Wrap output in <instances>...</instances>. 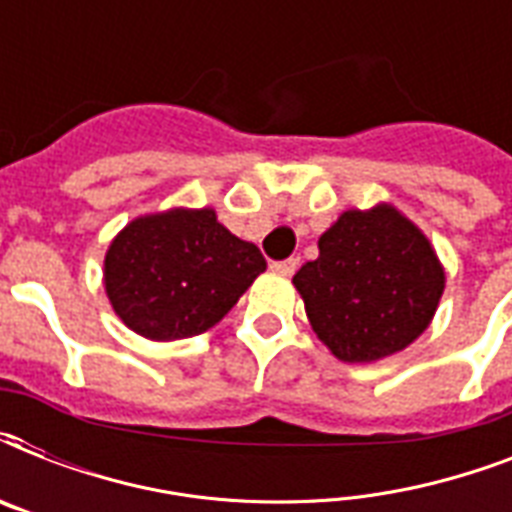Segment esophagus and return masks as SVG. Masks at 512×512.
Returning a JSON list of instances; mask_svg holds the SVG:
<instances>
[{
    "mask_svg": "<svg viewBox=\"0 0 512 512\" xmlns=\"http://www.w3.org/2000/svg\"><path fill=\"white\" fill-rule=\"evenodd\" d=\"M273 273H279V276H292L297 271V260L295 257H289V260H281V263L271 265Z\"/></svg>",
    "mask_w": 512,
    "mask_h": 512,
    "instance_id": "obj_1",
    "label": "esophagus"
}]
</instances>
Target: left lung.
<instances>
[{
    "mask_svg": "<svg viewBox=\"0 0 512 512\" xmlns=\"http://www.w3.org/2000/svg\"><path fill=\"white\" fill-rule=\"evenodd\" d=\"M292 284L319 340L340 361L369 364L428 329L446 276L428 236L396 207L377 204L342 212Z\"/></svg>",
    "mask_w": 512,
    "mask_h": 512,
    "instance_id": "1",
    "label": "left lung"
}]
</instances>
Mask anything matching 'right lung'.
Instances as JSON below:
<instances>
[{
    "instance_id": "1",
    "label": "right lung",
    "mask_w": 512,
    "mask_h": 512,
    "mask_svg": "<svg viewBox=\"0 0 512 512\" xmlns=\"http://www.w3.org/2000/svg\"><path fill=\"white\" fill-rule=\"evenodd\" d=\"M265 271L260 249L217 223L215 209H167L116 233L103 284L116 316L148 340L207 332Z\"/></svg>"
}]
</instances>
